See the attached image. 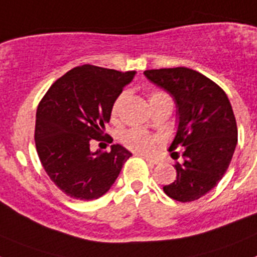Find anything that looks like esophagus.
I'll list each match as a JSON object with an SVG mask.
<instances>
[{
  "instance_id": "1",
  "label": "esophagus",
  "mask_w": 257,
  "mask_h": 257,
  "mask_svg": "<svg viewBox=\"0 0 257 257\" xmlns=\"http://www.w3.org/2000/svg\"><path fill=\"white\" fill-rule=\"evenodd\" d=\"M139 156H142L143 158H144V160L147 161V162L152 163V165H157V163H158V161H157V160H154V158H152V157H148V156H143V154H139Z\"/></svg>"
}]
</instances>
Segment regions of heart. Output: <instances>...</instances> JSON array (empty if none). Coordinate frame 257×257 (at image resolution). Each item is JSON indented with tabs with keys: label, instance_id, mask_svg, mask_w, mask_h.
<instances>
[{
	"label": "heart",
	"instance_id": "b5f03b06",
	"mask_svg": "<svg viewBox=\"0 0 257 257\" xmlns=\"http://www.w3.org/2000/svg\"><path fill=\"white\" fill-rule=\"evenodd\" d=\"M122 99H123V95H119L113 101L112 108H110V117L113 119L117 118ZM160 100H171V99H170L169 95L162 91H153L149 95V103ZM121 142L123 143L124 147H127L131 151L138 152V153H149V152L154 151V148H156L157 138L147 133L145 130H142V128H131V130H127L122 134Z\"/></svg>",
	"mask_w": 257,
	"mask_h": 257
}]
</instances>
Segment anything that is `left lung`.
Returning a JSON list of instances; mask_svg holds the SVG:
<instances>
[{
  "label": "left lung",
  "mask_w": 257,
  "mask_h": 257,
  "mask_svg": "<svg viewBox=\"0 0 257 257\" xmlns=\"http://www.w3.org/2000/svg\"><path fill=\"white\" fill-rule=\"evenodd\" d=\"M144 74L176 103L178 130L169 151L185 148L184 161L175 165L176 180L163 192L179 202L196 201L219 184L235 151L238 130L230 101L221 87L189 68L151 69Z\"/></svg>",
  "instance_id": "obj_1"
}]
</instances>
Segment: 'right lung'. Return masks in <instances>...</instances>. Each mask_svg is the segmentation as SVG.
<instances>
[{
  "instance_id": "1",
  "label": "right lung",
  "mask_w": 257,
  "mask_h": 257,
  "mask_svg": "<svg viewBox=\"0 0 257 257\" xmlns=\"http://www.w3.org/2000/svg\"><path fill=\"white\" fill-rule=\"evenodd\" d=\"M135 74V70L123 73L81 65L60 77L41 100L36 148L49 178L67 196L81 201L100 198L133 156L119 144H113L110 152H91L90 144L106 136L113 101Z\"/></svg>"
}]
</instances>
